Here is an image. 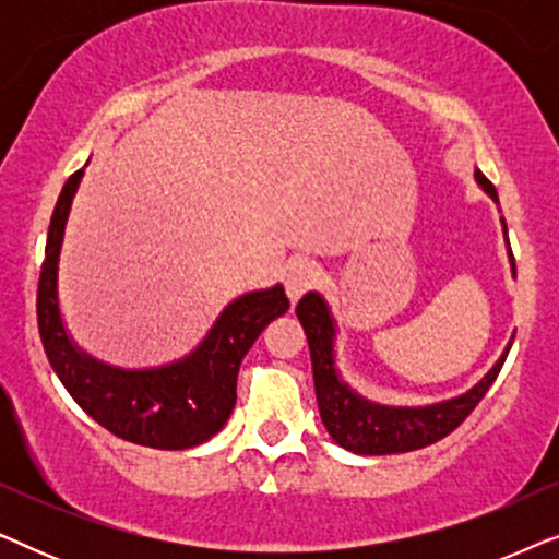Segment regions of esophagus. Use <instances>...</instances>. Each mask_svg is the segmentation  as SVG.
Masks as SVG:
<instances>
[{
	"instance_id": "esophagus-1",
	"label": "esophagus",
	"mask_w": 559,
	"mask_h": 559,
	"mask_svg": "<svg viewBox=\"0 0 559 559\" xmlns=\"http://www.w3.org/2000/svg\"><path fill=\"white\" fill-rule=\"evenodd\" d=\"M316 280H318V266L308 262V259H295V262H289L285 270V293L289 300L293 302L300 300V297L316 285Z\"/></svg>"
}]
</instances>
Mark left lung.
I'll list each match as a JSON object with an SVG mask.
<instances>
[{
    "label": "left lung",
    "instance_id": "left-lung-1",
    "mask_svg": "<svg viewBox=\"0 0 559 559\" xmlns=\"http://www.w3.org/2000/svg\"><path fill=\"white\" fill-rule=\"evenodd\" d=\"M476 182L484 188V193L491 195V201L499 205L496 188L488 182L484 173L476 170ZM503 239H507V221L501 218ZM507 254L511 264V274L516 277L514 254H511L507 239ZM297 318L305 328L310 346L312 361V379H316V396L320 407V419L325 430L341 448L350 450L358 455H392V453H409V450L432 445L455 430L465 417L471 415L473 407L484 400L488 386L499 377L503 361H507L509 348L514 338L507 343L503 354L499 356L491 369L484 373L478 384H473L468 392L442 400L423 407H394V404H379L366 400L358 394L348 381L341 377L335 366V338L338 328L328 308L325 297L320 293H308L297 302Z\"/></svg>",
    "mask_w": 559,
    "mask_h": 559
}]
</instances>
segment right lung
I'll list each match as a JSON object with an SVG mask.
<instances>
[{
  "instance_id": "1",
  "label": "right lung",
  "mask_w": 559,
  "mask_h": 559,
  "mask_svg": "<svg viewBox=\"0 0 559 559\" xmlns=\"http://www.w3.org/2000/svg\"><path fill=\"white\" fill-rule=\"evenodd\" d=\"M83 170L73 173L52 211L37 287V325L48 361L75 404L134 445L186 450L211 440L236 404V377L259 333L285 316V287L236 297L188 356L150 369H121L86 354L68 333L58 297V262Z\"/></svg>"
}]
</instances>
